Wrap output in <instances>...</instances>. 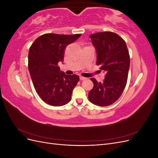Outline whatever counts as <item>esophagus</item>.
Segmentation results:
<instances>
[{"mask_svg":"<svg viewBox=\"0 0 158 158\" xmlns=\"http://www.w3.org/2000/svg\"><path fill=\"white\" fill-rule=\"evenodd\" d=\"M80 79L81 80H86L87 79V78H85V77H84V76H80Z\"/></svg>","mask_w":158,"mask_h":158,"instance_id":"34e87169","label":"esophagus"}]
</instances>
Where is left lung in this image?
Masks as SVG:
<instances>
[{"label":"left lung","mask_w":158,"mask_h":158,"mask_svg":"<svg viewBox=\"0 0 158 158\" xmlns=\"http://www.w3.org/2000/svg\"><path fill=\"white\" fill-rule=\"evenodd\" d=\"M89 37L96 51V64L101 65L100 69L106 74L103 82L91 78L94 88L89 91L88 99L96 106H107L120 98L126 86L130 56L125 41L117 33L99 32Z\"/></svg>","instance_id":"obj_1"}]
</instances>
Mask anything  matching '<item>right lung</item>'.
<instances>
[{"instance_id":"right-lung-1","label":"right lung","mask_w":158,"mask_h":158,"mask_svg":"<svg viewBox=\"0 0 158 158\" xmlns=\"http://www.w3.org/2000/svg\"><path fill=\"white\" fill-rule=\"evenodd\" d=\"M81 34L46 33L33 43L28 53V69L36 92L43 101L52 106H62L71 99L79 76L66 75L60 71L59 62H63L66 46Z\"/></svg>"}]
</instances>
